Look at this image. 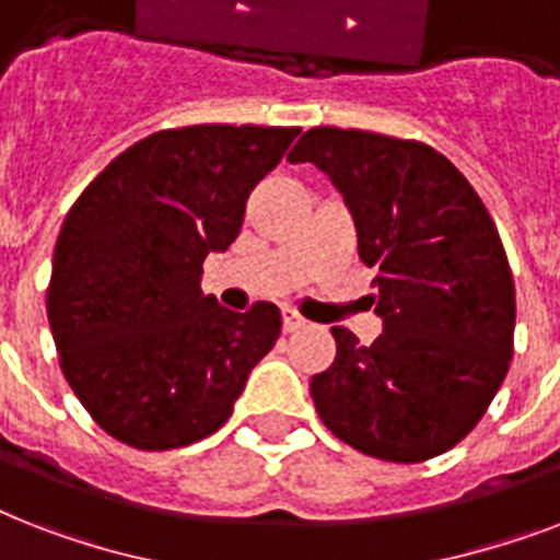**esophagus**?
<instances>
[{"instance_id":"1","label":"esophagus","mask_w":560,"mask_h":560,"mask_svg":"<svg viewBox=\"0 0 560 560\" xmlns=\"http://www.w3.org/2000/svg\"><path fill=\"white\" fill-rule=\"evenodd\" d=\"M281 325H284V331L293 334V331H302L307 325V319L299 311H293V307H281Z\"/></svg>"}]
</instances>
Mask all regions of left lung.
<instances>
[{"mask_svg":"<svg viewBox=\"0 0 560 560\" xmlns=\"http://www.w3.org/2000/svg\"><path fill=\"white\" fill-rule=\"evenodd\" d=\"M340 188L374 267L383 334L334 325L337 358L311 398L340 442L386 462L447 453L486 416L514 354V279L486 202L416 139L311 127L288 156Z\"/></svg>","mask_w":560,"mask_h":560,"instance_id":"1","label":"left lung"}]
</instances>
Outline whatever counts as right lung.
Returning <instances> with one entry per match:
<instances>
[{
    "instance_id": "obj_1",
    "label": "right lung",
    "mask_w": 560,
    "mask_h": 560,
    "mask_svg": "<svg viewBox=\"0 0 560 560\" xmlns=\"http://www.w3.org/2000/svg\"><path fill=\"white\" fill-rule=\"evenodd\" d=\"M299 127L191 125L144 136L74 200L46 311L57 360L92 421L136 451H174L226 424L281 314L200 290L202 261L241 232L246 197Z\"/></svg>"
}]
</instances>
